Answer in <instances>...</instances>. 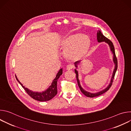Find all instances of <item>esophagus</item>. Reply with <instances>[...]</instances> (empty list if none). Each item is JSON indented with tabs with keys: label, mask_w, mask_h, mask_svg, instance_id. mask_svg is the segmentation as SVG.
I'll return each instance as SVG.
<instances>
[{
	"label": "esophagus",
	"mask_w": 131,
	"mask_h": 131,
	"mask_svg": "<svg viewBox=\"0 0 131 131\" xmlns=\"http://www.w3.org/2000/svg\"><path fill=\"white\" fill-rule=\"evenodd\" d=\"M73 64H68L66 66V69L68 70H71L72 68H73Z\"/></svg>",
	"instance_id": "1"
}]
</instances>
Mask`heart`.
Segmentation results:
<instances>
[{
  "label": "heart",
  "mask_w": 131,
  "mask_h": 131,
  "mask_svg": "<svg viewBox=\"0 0 131 131\" xmlns=\"http://www.w3.org/2000/svg\"><path fill=\"white\" fill-rule=\"evenodd\" d=\"M90 46L89 37L82 34L71 35L62 43L63 49L67 50V57L72 60H79L87 53Z\"/></svg>",
  "instance_id": "obj_1"
}]
</instances>
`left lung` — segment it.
Instances as JSON below:
<instances>
[{"instance_id": "obj_1", "label": "left lung", "mask_w": 131, "mask_h": 131, "mask_svg": "<svg viewBox=\"0 0 131 131\" xmlns=\"http://www.w3.org/2000/svg\"><path fill=\"white\" fill-rule=\"evenodd\" d=\"M97 41L99 42H105L107 43L109 45V46L110 47V50L112 51V52H113V55H114L113 61H114V63L115 64V69H114V72H113V76H112V78H111V81H110V83L109 84V85L105 89H104L103 91H100L99 92L96 93H92L88 92L85 91L84 90H83L82 89V88L81 86V85H80V81H79V78H78V71L76 69L74 70V71H75V73L76 74V78H77L78 84V86H79V88L80 89V91H81V92L83 93L84 95H85L86 96L89 97H96V96H100V95L104 94V93L107 92L110 88L111 86L112 85V84H113V80L114 79L115 76V73L116 72V71H117V68H118V61H117V57H116V56L115 48H114V46L113 45V42H112L109 39L107 38L106 37H105L103 35V34L102 33V32L100 30L98 31L97 33ZM79 62H76L75 63H74V65H75V66L76 67H77V65L79 64Z\"/></svg>"}]
</instances>
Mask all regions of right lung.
<instances>
[{
	"instance_id": "right-lung-1",
	"label": "right lung",
	"mask_w": 131,
	"mask_h": 131,
	"mask_svg": "<svg viewBox=\"0 0 131 131\" xmlns=\"http://www.w3.org/2000/svg\"><path fill=\"white\" fill-rule=\"evenodd\" d=\"M63 73V70L62 69H61L58 73L57 74V76L55 79L53 80L51 85L45 91L42 92H32L31 90H29L27 88H25L23 84L18 81L17 78L16 77V80L17 81L19 82V83L22 85L23 88L25 90V91L26 92L27 94L33 99L38 101L40 102H45V101H48L52 99H53L58 93V90H57V82L60 78V77L62 75Z\"/></svg>"
}]
</instances>
